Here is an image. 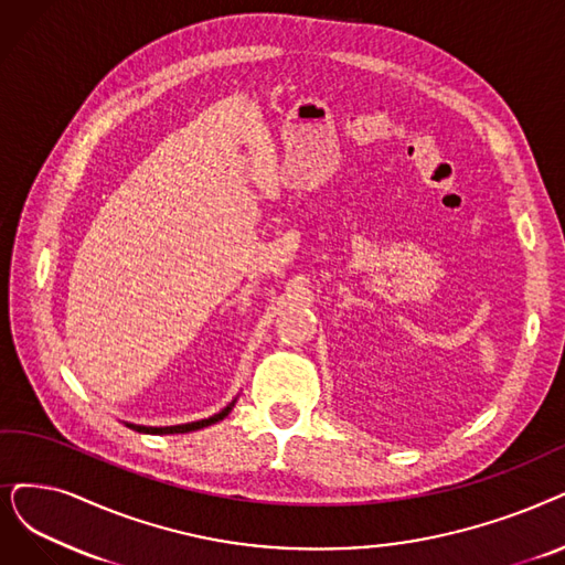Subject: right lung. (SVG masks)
<instances>
[{"instance_id": "1", "label": "right lung", "mask_w": 565, "mask_h": 565, "mask_svg": "<svg viewBox=\"0 0 565 565\" xmlns=\"http://www.w3.org/2000/svg\"><path fill=\"white\" fill-rule=\"evenodd\" d=\"M236 405V398L232 403L224 405V408L206 419H196V422H188V424H175V426H143V424H131V422H125V426L134 428V431L139 434H150V436H167V434H190V431H199V428L204 426H211V424H217L220 419L227 417L232 413V408Z\"/></svg>"}]
</instances>
